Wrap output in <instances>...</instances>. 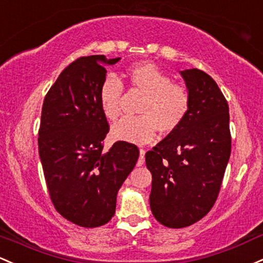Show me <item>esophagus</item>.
Listing matches in <instances>:
<instances>
[{
    "label": "esophagus",
    "instance_id": "esophagus-1",
    "mask_svg": "<svg viewBox=\"0 0 263 263\" xmlns=\"http://www.w3.org/2000/svg\"><path fill=\"white\" fill-rule=\"evenodd\" d=\"M145 154H146V149L145 148H140V158L137 161V166H142L145 163Z\"/></svg>",
    "mask_w": 263,
    "mask_h": 263
}]
</instances>
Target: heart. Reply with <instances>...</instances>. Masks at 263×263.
Masks as SVG:
<instances>
[{
	"label": "heart",
	"mask_w": 263,
	"mask_h": 263,
	"mask_svg": "<svg viewBox=\"0 0 263 263\" xmlns=\"http://www.w3.org/2000/svg\"><path fill=\"white\" fill-rule=\"evenodd\" d=\"M125 77L132 89L143 96L138 117L121 118L111 128L115 140L146 143L154 140L157 129L172 134L186 120L191 107V95L186 85L172 79L155 63L137 62L126 70ZM123 86L120 80L107 74L99 89L101 112L106 120L116 121L121 115Z\"/></svg>",
	"instance_id": "b5f03b06"
}]
</instances>
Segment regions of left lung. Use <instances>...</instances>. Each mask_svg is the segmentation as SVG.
<instances>
[{"instance_id": "left-lung-1", "label": "left lung", "mask_w": 263, "mask_h": 263, "mask_svg": "<svg viewBox=\"0 0 263 263\" xmlns=\"http://www.w3.org/2000/svg\"><path fill=\"white\" fill-rule=\"evenodd\" d=\"M181 76L191 95L189 115L145 156L151 211L170 229L191 226L210 212L231 155L229 103L217 83L197 68Z\"/></svg>"}]
</instances>
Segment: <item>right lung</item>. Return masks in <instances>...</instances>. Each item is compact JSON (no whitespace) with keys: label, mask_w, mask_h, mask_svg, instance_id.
<instances>
[{"label":"right lung","mask_w":263,"mask_h":263,"mask_svg":"<svg viewBox=\"0 0 263 263\" xmlns=\"http://www.w3.org/2000/svg\"><path fill=\"white\" fill-rule=\"evenodd\" d=\"M103 54L80 57L61 72L46 95L39 129V152L56 211L81 227H100L114 217L117 192L134 170L140 151L118 141L107 152V120L101 112Z\"/></svg>","instance_id":"obj_1"}]
</instances>
